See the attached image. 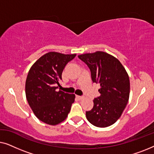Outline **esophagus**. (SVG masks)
Instances as JSON below:
<instances>
[{"instance_id":"1","label":"esophagus","mask_w":154,"mask_h":154,"mask_svg":"<svg viewBox=\"0 0 154 154\" xmlns=\"http://www.w3.org/2000/svg\"><path fill=\"white\" fill-rule=\"evenodd\" d=\"M76 97H77V98L79 99V100H83V99L84 98V97H83V96H79V95H78V96H76Z\"/></svg>"}]
</instances>
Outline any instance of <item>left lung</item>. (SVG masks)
I'll return each instance as SVG.
<instances>
[{
  "label": "left lung",
  "instance_id": "left-lung-1",
  "mask_svg": "<svg viewBox=\"0 0 154 154\" xmlns=\"http://www.w3.org/2000/svg\"><path fill=\"white\" fill-rule=\"evenodd\" d=\"M89 67L93 83L100 84V96L94 98V106L86 111L90 123L99 128L113 125L121 117L128 102L130 79L121 63L106 52L97 51L79 55Z\"/></svg>",
  "mask_w": 154,
  "mask_h": 154
}]
</instances>
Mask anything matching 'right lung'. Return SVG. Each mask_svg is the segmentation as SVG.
<instances>
[{
  "label": "right lung",
  "mask_w": 154,
  "mask_h": 154,
  "mask_svg": "<svg viewBox=\"0 0 154 154\" xmlns=\"http://www.w3.org/2000/svg\"><path fill=\"white\" fill-rule=\"evenodd\" d=\"M76 54L50 52L40 57L29 70L25 92L35 116L43 123L55 125L66 119L74 102L75 94L57 89L67 63Z\"/></svg>",
  "instance_id": "right-lung-1"
}]
</instances>
